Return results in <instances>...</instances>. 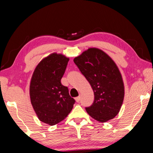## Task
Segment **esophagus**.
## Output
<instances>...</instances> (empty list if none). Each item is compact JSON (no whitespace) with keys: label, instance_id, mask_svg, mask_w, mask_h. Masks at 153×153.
Masks as SVG:
<instances>
[{"label":"esophagus","instance_id":"1","mask_svg":"<svg viewBox=\"0 0 153 153\" xmlns=\"http://www.w3.org/2000/svg\"><path fill=\"white\" fill-rule=\"evenodd\" d=\"M75 100H76V102H79V101H80V97H76V98H75Z\"/></svg>","mask_w":153,"mask_h":153}]
</instances>
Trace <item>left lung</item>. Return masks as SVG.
<instances>
[{
	"label": "left lung",
	"instance_id": "1",
	"mask_svg": "<svg viewBox=\"0 0 153 153\" xmlns=\"http://www.w3.org/2000/svg\"><path fill=\"white\" fill-rule=\"evenodd\" d=\"M83 75L89 82L94 101L86 111L94 119L106 122L119 113L124 99V84L114 60L103 51L89 48L74 59Z\"/></svg>",
	"mask_w": 153,
	"mask_h": 153
}]
</instances>
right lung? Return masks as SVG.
Returning <instances> with one entry per match:
<instances>
[{
    "mask_svg": "<svg viewBox=\"0 0 153 153\" xmlns=\"http://www.w3.org/2000/svg\"><path fill=\"white\" fill-rule=\"evenodd\" d=\"M69 59L62 54L52 53L35 67L30 84V97L40 121L54 126L72 110L75 100L69 96L61 79Z\"/></svg>",
    "mask_w": 153,
    "mask_h": 153,
    "instance_id": "right-lung-1",
    "label": "right lung"
}]
</instances>
